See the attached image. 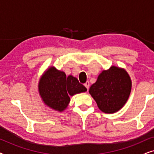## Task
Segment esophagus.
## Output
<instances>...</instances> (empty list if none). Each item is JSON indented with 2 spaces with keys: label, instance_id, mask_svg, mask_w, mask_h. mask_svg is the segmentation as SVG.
<instances>
[{
  "label": "esophagus",
  "instance_id": "34e87169",
  "mask_svg": "<svg viewBox=\"0 0 154 154\" xmlns=\"http://www.w3.org/2000/svg\"><path fill=\"white\" fill-rule=\"evenodd\" d=\"M84 85L85 86V88H87L88 90L89 89V88H90V83H89V81H87V82H86V83H85V84H84Z\"/></svg>",
  "mask_w": 154,
  "mask_h": 154
}]
</instances>
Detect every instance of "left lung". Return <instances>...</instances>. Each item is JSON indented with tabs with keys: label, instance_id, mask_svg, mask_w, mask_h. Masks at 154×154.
<instances>
[{
	"label": "left lung",
	"instance_id": "1",
	"mask_svg": "<svg viewBox=\"0 0 154 154\" xmlns=\"http://www.w3.org/2000/svg\"><path fill=\"white\" fill-rule=\"evenodd\" d=\"M131 86L128 73L123 69L113 66L100 73L89 92L101 111L112 113L121 109L127 102Z\"/></svg>",
	"mask_w": 154,
	"mask_h": 154
}]
</instances>
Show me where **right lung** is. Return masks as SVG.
<instances>
[{
    "mask_svg": "<svg viewBox=\"0 0 154 154\" xmlns=\"http://www.w3.org/2000/svg\"><path fill=\"white\" fill-rule=\"evenodd\" d=\"M38 90L46 105L59 111H63L70 102L69 95L87 91L83 85L72 75L66 77L63 71L51 67L40 80Z\"/></svg>",
    "mask_w": 154,
    "mask_h": 154,
    "instance_id": "add662e5",
    "label": "right lung"
}]
</instances>
